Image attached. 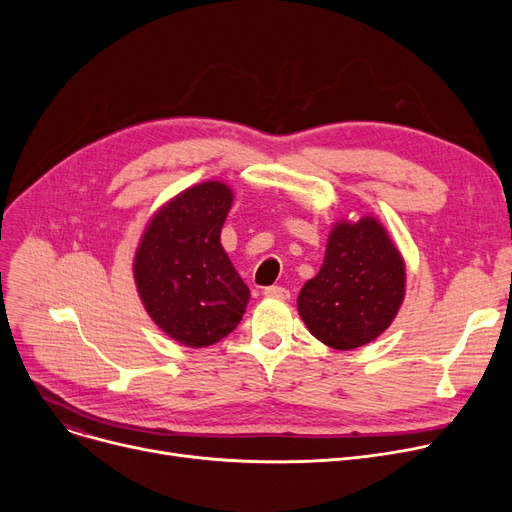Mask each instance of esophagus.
<instances>
[{"label": "esophagus", "mask_w": 512, "mask_h": 512, "mask_svg": "<svg viewBox=\"0 0 512 512\" xmlns=\"http://www.w3.org/2000/svg\"><path fill=\"white\" fill-rule=\"evenodd\" d=\"M263 294H265L267 299H280V301H286L290 297V292L286 288H282V286H267L263 290Z\"/></svg>", "instance_id": "esophagus-1"}]
</instances>
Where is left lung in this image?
<instances>
[{
  "label": "left lung",
  "instance_id": "left-lung-1",
  "mask_svg": "<svg viewBox=\"0 0 512 512\" xmlns=\"http://www.w3.org/2000/svg\"><path fill=\"white\" fill-rule=\"evenodd\" d=\"M405 282V261L378 220H340L321 270L301 288L299 315L317 340L351 351L388 330L405 299Z\"/></svg>",
  "mask_w": 512,
  "mask_h": 512
}]
</instances>
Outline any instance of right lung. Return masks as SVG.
<instances>
[{"label": "right lung", "instance_id": "1", "mask_svg": "<svg viewBox=\"0 0 512 512\" xmlns=\"http://www.w3.org/2000/svg\"><path fill=\"white\" fill-rule=\"evenodd\" d=\"M232 199V188L218 180L186 188L157 209L134 255V282L149 317L184 346L226 338L251 297L220 242Z\"/></svg>", "mask_w": 512, "mask_h": 512}]
</instances>
